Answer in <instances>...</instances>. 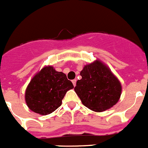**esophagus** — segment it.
I'll list each match as a JSON object with an SVG mask.
<instances>
[{"instance_id": "34e87169", "label": "esophagus", "mask_w": 148, "mask_h": 148, "mask_svg": "<svg viewBox=\"0 0 148 148\" xmlns=\"http://www.w3.org/2000/svg\"><path fill=\"white\" fill-rule=\"evenodd\" d=\"M72 83H73V85L74 86H76V83H77V80H75V79H74V80H72Z\"/></svg>"}]
</instances>
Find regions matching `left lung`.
I'll use <instances>...</instances> for the list:
<instances>
[{
  "instance_id": "1",
  "label": "left lung",
  "mask_w": 148,
  "mask_h": 148,
  "mask_svg": "<svg viewBox=\"0 0 148 148\" xmlns=\"http://www.w3.org/2000/svg\"><path fill=\"white\" fill-rule=\"evenodd\" d=\"M74 91L86 108L101 112L114 106L121 95L118 79L99 61L87 64L80 71Z\"/></svg>"
}]
</instances>
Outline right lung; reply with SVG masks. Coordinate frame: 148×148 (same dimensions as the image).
Segmentation results:
<instances>
[{
	"label": "right lung",
	"mask_w": 148,
	"mask_h": 148,
	"mask_svg": "<svg viewBox=\"0 0 148 148\" xmlns=\"http://www.w3.org/2000/svg\"><path fill=\"white\" fill-rule=\"evenodd\" d=\"M74 88L62 72L52 66L43 68L32 78L25 91V101L32 111L47 115L56 110L67 91Z\"/></svg>",
	"instance_id": "obj_1"
}]
</instances>
